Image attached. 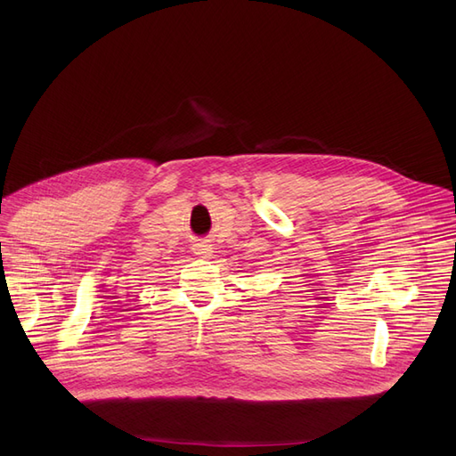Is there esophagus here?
<instances>
[{"label": "esophagus", "mask_w": 456, "mask_h": 456, "mask_svg": "<svg viewBox=\"0 0 456 456\" xmlns=\"http://www.w3.org/2000/svg\"><path fill=\"white\" fill-rule=\"evenodd\" d=\"M191 249H194V253L198 255V256H203V258H207V256H211V253H213V245L207 241V240H198L196 243H194V247H191Z\"/></svg>", "instance_id": "1"}]
</instances>
